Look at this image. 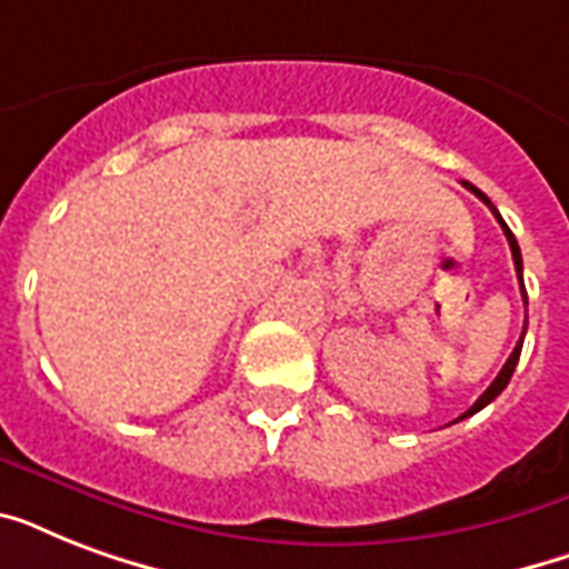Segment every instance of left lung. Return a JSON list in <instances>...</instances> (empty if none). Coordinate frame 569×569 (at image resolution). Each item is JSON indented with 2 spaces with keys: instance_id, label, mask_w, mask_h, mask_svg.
<instances>
[{
  "instance_id": "8db88e82",
  "label": "left lung",
  "mask_w": 569,
  "mask_h": 569,
  "mask_svg": "<svg viewBox=\"0 0 569 569\" xmlns=\"http://www.w3.org/2000/svg\"><path fill=\"white\" fill-rule=\"evenodd\" d=\"M463 186H467V189L472 191V194H476L478 200H481V203H487V206H490V212L496 214V221H499V227H502L505 239H508V244H511V257H513V268H517V280H520V292H522V301H526V307H529V295H526V286H522V253H520V244H517V239H513V232L508 230V223L502 221V214H499V209H496V206L490 203V197H487L485 191H481V189H476V186H472V182H463ZM526 328H529V319H526V325H522V337H526ZM522 337H520V342H517V348H513V351H511V357H508V363L502 366V372L496 375V380H493V383H490V387H487L485 392H481V398H478L476 405L469 407L467 413L460 416V419H467V416L478 413V410H481V407H487V405H490V401H493V398L499 396V392H502L505 387H508V380H511L513 369H517V363H520Z\"/></svg>"
}]
</instances>
